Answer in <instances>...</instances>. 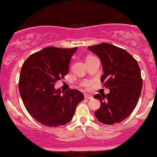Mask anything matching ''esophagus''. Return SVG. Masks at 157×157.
<instances>
[{
    "instance_id": "esophagus-1",
    "label": "esophagus",
    "mask_w": 157,
    "mask_h": 157,
    "mask_svg": "<svg viewBox=\"0 0 157 157\" xmlns=\"http://www.w3.org/2000/svg\"><path fill=\"white\" fill-rule=\"evenodd\" d=\"M85 99H88V100H90V99H92L93 97L91 95H90V94H85Z\"/></svg>"
}]
</instances>
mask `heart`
Returning <instances> with one entry per match:
<instances>
[{
	"mask_svg": "<svg viewBox=\"0 0 157 157\" xmlns=\"http://www.w3.org/2000/svg\"><path fill=\"white\" fill-rule=\"evenodd\" d=\"M84 85H85V86H88V82H85V84H84Z\"/></svg>",
	"mask_w": 157,
	"mask_h": 157,
	"instance_id": "heart-1",
	"label": "heart"
}]
</instances>
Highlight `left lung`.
Returning a JSON list of instances; mask_svg holds the SVG:
<instances>
[{
    "label": "left lung",
    "instance_id": "1",
    "mask_svg": "<svg viewBox=\"0 0 157 157\" xmlns=\"http://www.w3.org/2000/svg\"><path fill=\"white\" fill-rule=\"evenodd\" d=\"M88 49L100 59L104 72L101 81L110 90L108 94L94 96L101 102L94 115L105 124L120 123L133 112L141 94L143 80L137 62L126 50L109 43Z\"/></svg>",
    "mask_w": 157,
    "mask_h": 157
}]
</instances>
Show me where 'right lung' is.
Returning a JSON list of instances; mask_svg holds the SVG:
<instances>
[{
	"mask_svg": "<svg viewBox=\"0 0 157 157\" xmlns=\"http://www.w3.org/2000/svg\"><path fill=\"white\" fill-rule=\"evenodd\" d=\"M78 48H44L24 63L19 91L29 114L45 126L59 127L73 117L84 94L77 89L63 91L55 84L69 72L71 58Z\"/></svg>",
	"mask_w": 157,
	"mask_h": 157,
	"instance_id": "add662e5",
	"label": "right lung"
}]
</instances>
